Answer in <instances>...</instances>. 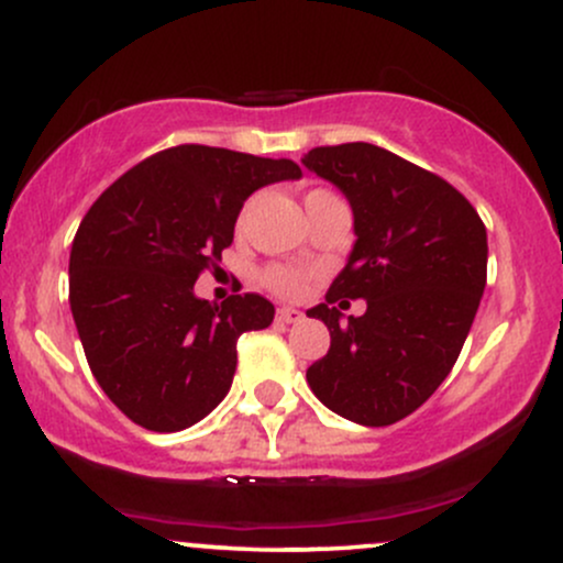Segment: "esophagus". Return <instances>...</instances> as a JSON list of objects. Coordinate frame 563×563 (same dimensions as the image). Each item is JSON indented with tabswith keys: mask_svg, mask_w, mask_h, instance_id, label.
Here are the masks:
<instances>
[{
	"mask_svg": "<svg viewBox=\"0 0 563 563\" xmlns=\"http://www.w3.org/2000/svg\"><path fill=\"white\" fill-rule=\"evenodd\" d=\"M303 314L299 312V309L294 307H280L277 309V322H283V325H290V322H301Z\"/></svg>",
	"mask_w": 563,
	"mask_h": 563,
	"instance_id": "34e87169",
	"label": "esophagus"
}]
</instances>
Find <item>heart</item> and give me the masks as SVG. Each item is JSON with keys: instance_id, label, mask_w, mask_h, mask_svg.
I'll return each instance as SVG.
<instances>
[{"instance_id": "heart-1", "label": "heart", "mask_w": 563, "mask_h": 563, "mask_svg": "<svg viewBox=\"0 0 563 563\" xmlns=\"http://www.w3.org/2000/svg\"><path fill=\"white\" fill-rule=\"evenodd\" d=\"M267 283L277 290V294H286V296H296L301 290L299 275L290 273V269H273V273L267 275Z\"/></svg>"}]
</instances>
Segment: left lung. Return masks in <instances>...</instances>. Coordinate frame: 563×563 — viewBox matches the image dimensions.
I'll return each mask as SVG.
<instances>
[{"mask_svg":"<svg viewBox=\"0 0 563 563\" xmlns=\"http://www.w3.org/2000/svg\"><path fill=\"white\" fill-rule=\"evenodd\" d=\"M301 164L339 187L357 238L328 301L307 309L331 331L309 389L346 421L397 423L466 344L487 286V230L455 187L371 142L314 147ZM344 298H365L366 314L344 321Z\"/></svg>","mask_w":563,"mask_h":563,"instance_id":"1","label":"left lung"}]
</instances>
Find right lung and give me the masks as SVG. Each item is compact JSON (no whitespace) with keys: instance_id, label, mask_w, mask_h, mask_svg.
Wrapping results in <instances>:
<instances>
[{"instance_id":"obj_1","label":"right lung","mask_w":563,"mask_h":563,"mask_svg":"<svg viewBox=\"0 0 563 563\" xmlns=\"http://www.w3.org/2000/svg\"><path fill=\"white\" fill-rule=\"evenodd\" d=\"M301 179L288 158L177 145L129 169L95 200L70 245V312L92 376L142 429L183 431L228 397L238 335L262 331L273 301L196 296L222 262L245 198Z\"/></svg>"}]
</instances>
